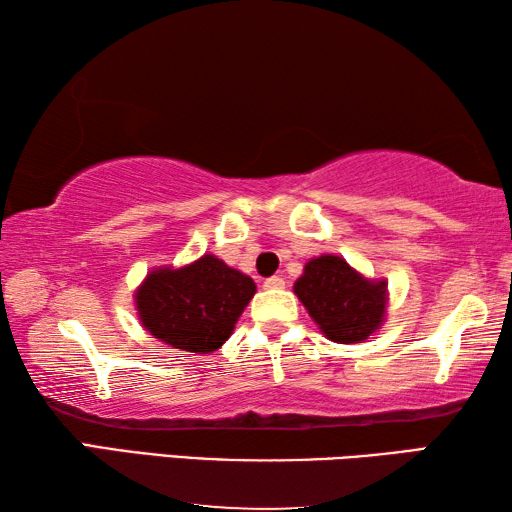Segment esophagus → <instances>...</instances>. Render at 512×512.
<instances>
[{"mask_svg":"<svg viewBox=\"0 0 512 512\" xmlns=\"http://www.w3.org/2000/svg\"><path fill=\"white\" fill-rule=\"evenodd\" d=\"M264 289H284V277L280 275H273L264 280Z\"/></svg>","mask_w":512,"mask_h":512,"instance_id":"obj_1","label":"esophagus"}]
</instances>
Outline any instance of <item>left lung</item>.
<instances>
[{
  "mask_svg": "<svg viewBox=\"0 0 512 512\" xmlns=\"http://www.w3.org/2000/svg\"><path fill=\"white\" fill-rule=\"evenodd\" d=\"M388 282L368 280L336 255L309 259L293 291L329 341H366L384 323Z\"/></svg>",
  "mask_w": 512,
  "mask_h": 512,
  "instance_id": "1",
  "label": "left lung"
}]
</instances>
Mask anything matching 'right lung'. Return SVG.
Segmentation results:
<instances>
[{"instance_id": "1", "label": "right lung", "mask_w": 512, "mask_h": 512, "mask_svg": "<svg viewBox=\"0 0 512 512\" xmlns=\"http://www.w3.org/2000/svg\"><path fill=\"white\" fill-rule=\"evenodd\" d=\"M255 289L248 275L219 257L203 255L183 268L151 271L135 291V305L155 339L207 354L230 339Z\"/></svg>"}]
</instances>
